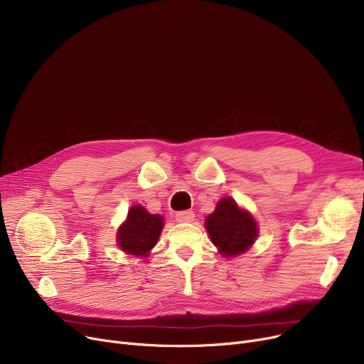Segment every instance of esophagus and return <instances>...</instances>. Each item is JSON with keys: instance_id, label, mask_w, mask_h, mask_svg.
<instances>
[{"instance_id": "obj_1", "label": "esophagus", "mask_w": 364, "mask_h": 364, "mask_svg": "<svg viewBox=\"0 0 364 364\" xmlns=\"http://www.w3.org/2000/svg\"><path fill=\"white\" fill-rule=\"evenodd\" d=\"M193 218H195L193 211H180L176 214V220L180 223H190L193 221Z\"/></svg>"}]
</instances>
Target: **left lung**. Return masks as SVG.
I'll list each match as a JSON object with an SVG mask.
<instances>
[{
  "label": "left lung",
  "mask_w": 364,
  "mask_h": 364,
  "mask_svg": "<svg viewBox=\"0 0 364 364\" xmlns=\"http://www.w3.org/2000/svg\"><path fill=\"white\" fill-rule=\"evenodd\" d=\"M205 227L218 252L227 258L246 252L258 236L254 217L232 198H223L217 203L215 211L206 217Z\"/></svg>",
  "instance_id": "1"
}]
</instances>
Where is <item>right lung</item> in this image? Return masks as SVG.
I'll list each match as a JSON object with an SVG mask.
<instances>
[{
	"label": "right lung",
	"mask_w": 364,
	"mask_h": 364,
	"mask_svg": "<svg viewBox=\"0 0 364 364\" xmlns=\"http://www.w3.org/2000/svg\"><path fill=\"white\" fill-rule=\"evenodd\" d=\"M162 228L164 218L161 215L147 213L140 205L131 206L125 223L118 228V246L129 255L147 257L158 243Z\"/></svg>",
	"instance_id": "right-lung-1"
}]
</instances>
